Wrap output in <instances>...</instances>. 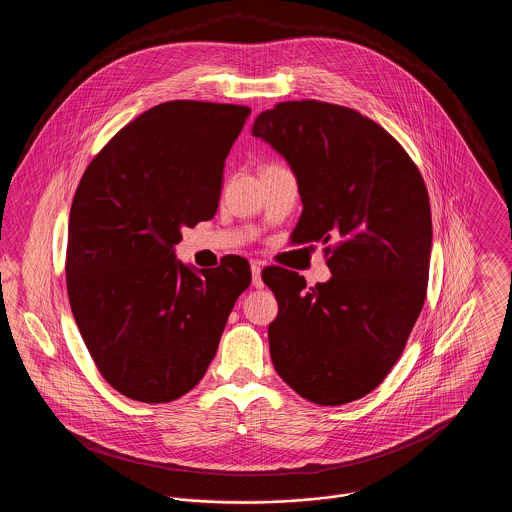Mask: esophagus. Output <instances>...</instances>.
<instances>
[{"label": "esophagus", "instance_id": "34e87169", "mask_svg": "<svg viewBox=\"0 0 512 512\" xmlns=\"http://www.w3.org/2000/svg\"><path fill=\"white\" fill-rule=\"evenodd\" d=\"M252 286L254 288H264V282H262V266L260 262H252Z\"/></svg>", "mask_w": 512, "mask_h": 512}]
</instances>
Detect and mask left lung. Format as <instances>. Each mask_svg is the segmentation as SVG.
I'll use <instances>...</instances> for the list:
<instances>
[{
	"instance_id": "1",
	"label": "left lung",
	"mask_w": 512,
	"mask_h": 512,
	"mask_svg": "<svg viewBox=\"0 0 512 512\" xmlns=\"http://www.w3.org/2000/svg\"><path fill=\"white\" fill-rule=\"evenodd\" d=\"M252 136L288 161L301 217L293 242H335L331 278L307 288L278 266L262 272L280 313L268 327L276 372L321 406L372 392L400 359L424 307L432 213L424 179L384 128L357 110L282 102Z\"/></svg>"
}]
</instances>
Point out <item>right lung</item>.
I'll list each match as a JSON object with an SVG mask.
<instances>
[{
  "label": "right lung",
  "mask_w": 512,
  "mask_h": 512,
  "mask_svg": "<svg viewBox=\"0 0 512 512\" xmlns=\"http://www.w3.org/2000/svg\"><path fill=\"white\" fill-rule=\"evenodd\" d=\"M250 108L173 100L122 128L86 167L69 219L67 290L100 374L120 394L171 402L217 355L246 258L199 270L175 256L181 228L215 217L224 159Z\"/></svg>",
  "instance_id": "1"
}]
</instances>
